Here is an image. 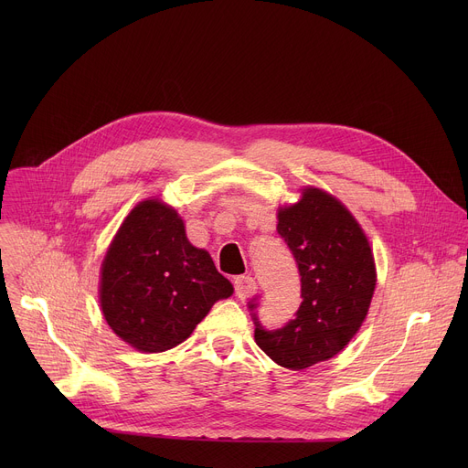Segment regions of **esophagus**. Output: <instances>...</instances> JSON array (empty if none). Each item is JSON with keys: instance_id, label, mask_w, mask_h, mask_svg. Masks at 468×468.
Here are the masks:
<instances>
[{"instance_id": "34e87169", "label": "esophagus", "mask_w": 468, "mask_h": 468, "mask_svg": "<svg viewBox=\"0 0 468 468\" xmlns=\"http://www.w3.org/2000/svg\"><path fill=\"white\" fill-rule=\"evenodd\" d=\"M257 292V283L251 276H239L235 278V294L240 300H246Z\"/></svg>"}]
</instances>
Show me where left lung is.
Listing matches in <instances>:
<instances>
[{
    "instance_id": "1",
    "label": "left lung",
    "mask_w": 468,
    "mask_h": 468,
    "mask_svg": "<svg viewBox=\"0 0 468 468\" xmlns=\"http://www.w3.org/2000/svg\"><path fill=\"white\" fill-rule=\"evenodd\" d=\"M278 233L296 259L303 300L278 329H264L251 313L255 343L278 365L303 370L337 356L359 331L376 289L374 255L352 213L314 186L278 211Z\"/></svg>"
}]
</instances>
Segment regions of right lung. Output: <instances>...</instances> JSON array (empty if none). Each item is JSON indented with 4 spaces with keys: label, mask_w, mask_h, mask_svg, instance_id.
<instances>
[{
    "label": "right lung",
    "mask_w": 468,
    "mask_h": 468,
    "mask_svg": "<svg viewBox=\"0 0 468 468\" xmlns=\"http://www.w3.org/2000/svg\"><path fill=\"white\" fill-rule=\"evenodd\" d=\"M233 294L176 209L146 199L114 235L101 264L100 303L116 335L139 352L181 345L209 309Z\"/></svg>",
    "instance_id": "right-lung-1"
}]
</instances>
